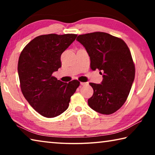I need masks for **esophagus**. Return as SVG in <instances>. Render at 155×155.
I'll return each instance as SVG.
<instances>
[{
	"label": "esophagus",
	"mask_w": 155,
	"mask_h": 155,
	"mask_svg": "<svg viewBox=\"0 0 155 155\" xmlns=\"http://www.w3.org/2000/svg\"><path fill=\"white\" fill-rule=\"evenodd\" d=\"M80 84L81 85H87V83H85V82H81Z\"/></svg>",
	"instance_id": "34e87169"
}]
</instances>
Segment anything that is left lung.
<instances>
[{
  "mask_svg": "<svg viewBox=\"0 0 155 155\" xmlns=\"http://www.w3.org/2000/svg\"><path fill=\"white\" fill-rule=\"evenodd\" d=\"M90 58L92 70L103 75L101 84L90 83L93 96L88 99L91 109L100 114H114L127 99L134 81L135 69L130 50L122 39L104 32L77 37Z\"/></svg>",
  "mask_w": 155,
  "mask_h": 155,
  "instance_id": "8db88e82",
  "label": "left lung"
}]
</instances>
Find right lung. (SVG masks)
I'll return each instance as SVG.
<instances>
[{
  "mask_svg": "<svg viewBox=\"0 0 155 155\" xmlns=\"http://www.w3.org/2000/svg\"><path fill=\"white\" fill-rule=\"evenodd\" d=\"M77 36L40 35L21 52L18 64L21 90L30 105L44 117H54L64 113L80 85L77 80L64 83L52 76L61 67V54Z\"/></svg>",
  "mask_w": 155,
  "mask_h": 155,
  "instance_id": "obj_1",
  "label": "right lung"
}]
</instances>
